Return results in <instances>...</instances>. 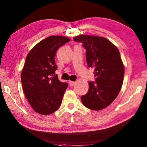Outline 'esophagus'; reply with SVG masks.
Masks as SVG:
<instances>
[{
    "mask_svg": "<svg viewBox=\"0 0 147 147\" xmlns=\"http://www.w3.org/2000/svg\"><path fill=\"white\" fill-rule=\"evenodd\" d=\"M69 85H70V86H73L75 84V82H73V81H69Z\"/></svg>",
    "mask_w": 147,
    "mask_h": 147,
    "instance_id": "1",
    "label": "esophagus"
}]
</instances>
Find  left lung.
I'll list each match as a JSON object with an SVG mask.
<instances>
[{"mask_svg":"<svg viewBox=\"0 0 147 147\" xmlns=\"http://www.w3.org/2000/svg\"><path fill=\"white\" fill-rule=\"evenodd\" d=\"M73 40L86 49L88 67L94 70L95 81L89 82L86 94L81 101L86 108L100 110L113 102L121 88L124 67L119 50L106 38L80 35Z\"/></svg>","mask_w":147,"mask_h":147,"instance_id":"1","label":"left lung"}]
</instances>
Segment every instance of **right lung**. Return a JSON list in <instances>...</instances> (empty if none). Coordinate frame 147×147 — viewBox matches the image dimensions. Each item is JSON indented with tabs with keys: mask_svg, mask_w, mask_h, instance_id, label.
<instances>
[{
	"mask_svg": "<svg viewBox=\"0 0 147 147\" xmlns=\"http://www.w3.org/2000/svg\"><path fill=\"white\" fill-rule=\"evenodd\" d=\"M69 41L66 37L49 36L38 43L26 57L22 85L28 101L39 114H51L62 102L68 84L61 82L55 74V56L59 48Z\"/></svg>",
	"mask_w": 147,
	"mask_h": 147,
	"instance_id": "1",
	"label": "right lung"
}]
</instances>
